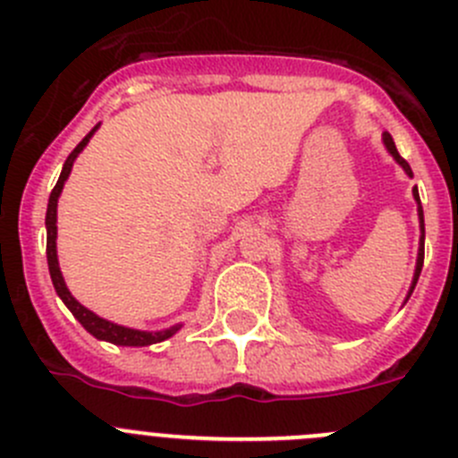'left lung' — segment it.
<instances>
[{"label": "left lung", "instance_id": "1", "mask_svg": "<svg viewBox=\"0 0 458 458\" xmlns=\"http://www.w3.org/2000/svg\"><path fill=\"white\" fill-rule=\"evenodd\" d=\"M381 140H384V145H386V149H388V154H391V157L397 161V165H400L402 170H404L406 174H409V177H413V172H411V165L404 161V158L400 157V152H397V147H395V142H393L391 133L384 131ZM413 199H415V204H418V220H420V247H418V261H415L413 281H411V288H409V295H406V300H409L411 293H413L415 284H418V276H420V272H422V263H425V216H422V204H420V195H418V188H413Z\"/></svg>", "mask_w": 458, "mask_h": 458}]
</instances>
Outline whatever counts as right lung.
<instances>
[{"label":"right lung","instance_id":"right-lung-1","mask_svg":"<svg viewBox=\"0 0 458 458\" xmlns=\"http://www.w3.org/2000/svg\"><path fill=\"white\" fill-rule=\"evenodd\" d=\"M99 124L95 129H92L90 133H88L86 138H83L81 142H79L77 147L72 149V154L67 157V161L63 163V170H61V177H58L56 186H54L52 195H49V204H47V216H45V226H47V266H49V275H52V284L54 288H56V295L61 297L63 304L72 311V316L77 318L79 322H81L83 329L88 331V334H92L98 341H106V343H113V345H123V347H147V345H154V343H161V341H167L170 335L177 334L179 329H182V325H172L167 327V329H161V331H142V329H131V327H123V325H115V322L111 320H104V318H99L98 313H92L90 309H86V306L81 304V301H77L72 297V293L67 291L65 286V279H63L61 275V267H58V254H56V208H58V197H61L63 192V186H65L67 177H70V172H72V165L74 161H77L79 154L83 152V147L90 142L92 133L98 131Z\"/></svg>","mask_w":458,"mask_h":458}]
</instances>
